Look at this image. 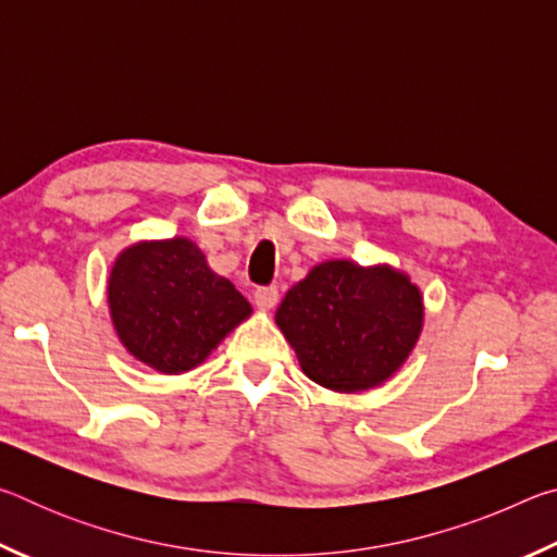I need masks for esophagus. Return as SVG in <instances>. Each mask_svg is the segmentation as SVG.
<instances>
[{
    "instance_id": "obj_1",
    "label": "esophagus",
    "mask_w": 557,
    "mask_h": 557,
    "mask_svg": "<svg viewBox=\"0 0 557 557\" xmlns=\"http://www.w3.org/2000/svg\"><path fill=\"white\" fill-rule=\"evenodd\" d=\"M256 305L260 309H272L277 305V287L270 285V287H258L256 289Z\"/></svg>"
}]
</instances>
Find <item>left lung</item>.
Masks as SVG:
<instances>
[{
  "mask_svg": "<svg viewBox=\"0 0 557 557\" xmlns=\"http://www.w3.org/2000/svg\"><path fill=\"white\" fill-rule=\"evenodd\" d=\"M301 371L329 391L388 381L422 329L420 289L393 268L329 260L292 287L275 314Z\"/></svg>",
  "mask_w": 557,
  "mask_h": 557,
  "instance_id": "left-lung-1",
  "label": "left lung"
}]
</instances>
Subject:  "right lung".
<instances>
[{
  "mask_svg": "<svg viewBox=\"0 0 557 557\" xmlns=\"http://www.w3.org/2000/svg\"><path fill=\"white\" fill-rule=\"evenodd\" d=\"M108 301L120 342L159 373L196 369L252 312L233 282L215 275L186 238L122 250L108 280Z\"/></svg>",
  "mask_w": 557,
  "mask_h": 557,
  "instance_id": "right-lung-1",
  "label": "right lung"
}]
</instances>
